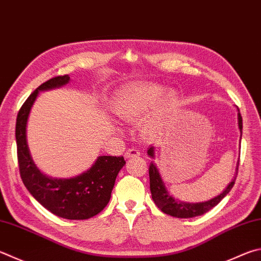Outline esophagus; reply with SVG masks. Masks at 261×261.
Here are the masks:
<instances>
[{
    "mask_svg": "<svg viewBox=\"0 0 261 261\" xmlns=\"http://www.w3.org/2000/svg\"><path fill=\"white\" fill-rule=\"evenodd\" d=\"M140 155V151L136 148H130L126 150L125 153V159H132V158H138Z\"/></svg>",
    "mask_w": 261,
    "mask_h": 261,
    "instance_id": "obj_1",
    "label": "esophagus"
}]
</instances>
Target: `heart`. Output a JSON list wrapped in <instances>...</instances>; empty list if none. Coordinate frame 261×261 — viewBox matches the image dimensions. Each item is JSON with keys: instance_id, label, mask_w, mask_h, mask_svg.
Wrapping results in <instances>:
<instances>
[{"instance_id": "obj_1", "label": "heart", "mask_w": 261, "mask_h": 261, "mask_svg": "<svg viewBox=\"0 0 261 261\" xmlns=\"http://www.w3.org/2000/svg\"><path fill=\"white\" fill-rule=\"evenodd\" d=\"M155 83L132 85L118 93L113 101V113L123 121L137 122L143 118V130L156 135L167 126L176 115L179 106L178 94Z\"/></svg>"}]
</instances>
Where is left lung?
Instances as JSON below:
<instances>
[{"label": "left lung", "mask_w": 261, "mask_h": 261, "mask_svg": "<svg viewBox=\"0 0 261 261\" xmlns=\"http://www.w3.org/2000/svg\"><path fill=\"white\" fill-rule=\"evenodd\" d=\"M239 111V108H238ZM238 121H239V129L241 132V137H242V116L240 114V111L238 113ZM147 154L149 155V158L154 159L155 158V147L150 146L148 150H147ZM239 164H236V170L234 178L231 179V181L228 184L224 192L220 193L219 195L216 197L211 198L209 201L205 202H198V203H189V202H182L178 201L176 198L170 195L167 187H165L164 181L162 180V177L159 172V169L156 168L155 163L151 162L149 164V185H150V193H151V198L156 205H158L159 209L167 213L169 216L176 217V218H193L197 216L204 215L205 212L211 210L212 207H215L218 203H219L222 198H224L227 194L230 192V189L233 188L236 177H238V170H239Z\"/></svg>", "instance_id": "obj_1"}]
</instances>
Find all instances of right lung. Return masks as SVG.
<instances>
[{"label": "right lung", "mask_w": 261, "mask_h": 261, "mask_svg": "<svg viewBox=\"0 0 261 261\" xmlns=\"http://www.w3.org/2000/svg\"><path fill=\"white\" fill-rule=\"evenodd\" d=\"M69 80L68 75L50 79L23 102L16 123L17 153L20 177L32 196L56 216L83 220L98 215L108 204L115 179L125 164L123 156H99L92 167L80 176L69 179L51 178L35 165L26 136L28 116L40 91L60 88Z\"/></svg>", "instance_id": "add662e5"}]
</instances>
